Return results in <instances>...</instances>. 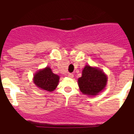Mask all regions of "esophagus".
Listing matches in <instances>:
<instances>
[{
    "instance_id": "1",
    "label": "esophagus",
    "mask_w": 134,
    "mask_h": 134,
    "mask_svg": "<svg viewBox=\"0 0 134 134\" xmlns=\"http://www.w3.org/2000/svg\"><path fill=\"white\" fill-rule=\"evenodd\" d=\"M67 76L69 78H73L74 77V74L71 73H68L67 74Z\"/></svg>"
}]
</instances>
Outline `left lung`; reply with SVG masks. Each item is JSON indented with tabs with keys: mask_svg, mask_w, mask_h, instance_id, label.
I'll return each instance as SVG.
<instances>
[{
	"mask_svg": "<svg viewBox=\"0 0 134 134\" xmlns=\"http://www.w3.org/2000/svg\"><path fill=\"white\" fill-rule=\"evenodd\" d=\"M80 90L87 95H96L106 85L107 77L99 69L86 65L82 71V76L78 80Z\"/></svg>",
	"mask_w": 134,
	"mask_h": 134,
	"instance_id": "obj_1",
	"label": "left lung"
}]
</instances>
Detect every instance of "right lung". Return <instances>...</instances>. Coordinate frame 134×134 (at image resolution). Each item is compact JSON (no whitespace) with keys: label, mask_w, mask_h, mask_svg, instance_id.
Listing matches in <instances>:
<instances>
[{"label":"right lung","mask_w":134,"mask_h":134,"mask_svg":"<svg viewBox=\"0 0 134 134\" xmlns=\"http://www.w3.org/2000/svg\"><path fill=\"white\" fill-rule=\"evenodd\" d=\"M35 84L40 88L46 91L54 90L59 82V76L52 72L49 67H46L37 72L34 75L33 79Z\"/></svg>","instance_id":"obj_1"}]
</instances>
